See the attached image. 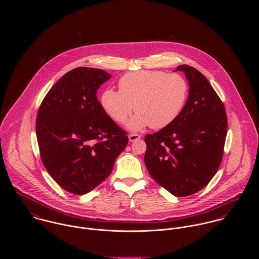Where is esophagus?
Returning <instances> with one entry per match:
<instances>
[{
  "label": "esophagus",
  "mask_w": 259,
  "mask_h": 259,
  "mask_svg": "<svg viewBox=\"0 0 259 259\" xmlns=\"http://www.w3.org/2000/svg\"><path fill=\"white\" fill-rule=\"evenodd\" d=\"M141 139V136L140 135H138V134H131L130 136H128V140H130V142H136V141H138V140H140Z\"/></svg>",
  "instance_id": "34e87169"
}]
</instances>
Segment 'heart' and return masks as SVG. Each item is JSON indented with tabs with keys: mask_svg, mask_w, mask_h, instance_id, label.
I'll return each mask as SVG.
<instances>
[{
	"mask_svg": "<svg viewBox=\"0 0 259 259\" xmlns=\"http://www.w3.org/2000/svg\"><path fill=\"white\" fill-rule=\"evenodd\" d=\"M119 91L107 89L101 104L111 118L123 123L134 111L130 121L133 131L147 125L159 130L171 124L185 108L188 82L184 75L162 71L140 70L123 74L118 80Z\"/></svg>",
	"mask_w": 259,
	"mask_h": 259,
	"instance_id": "b5f03b06",
	"label": "heart"
}]
</instances>
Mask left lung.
<instances>
[{
	"label": "left lung",
	"mask_w": 259,
	"mask_h": 259,
	"mask_svg": "<svg viewBox=\"0 0 259 259\" xmlns=\"http://www.w3.org/2000/svg\"><path fill=\"white\" fill-rule=\"evenodd\" d=\"M189 91L179 117L157 133L147 135L145 162L150 177L176 196L193 194L211 181L223 156L227 133L224 105L208 79L187 65Z\"/></svg>",
	"instance_id": "1"
}]
</instances>
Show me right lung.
I'll return each mask as SVG.
<instances>
[{
	"label": "right lung",
	"mask_w": 259,
	"mask_h": 259,
	"mask_svg": "<svg viewBox=\"0 0 259 259\" xmlns=\"http://www.w3.org/2000/svg\"><path fill=\"white\" fill-rule=\"evenodd\" d=\"M111 76L100 69H74L49 91L37 111L41 161L54 181L73 194L102 184L128 142L97 98Z\"/></svg>",
	"instance_id": "right-lung-1"
}]
</instances>
